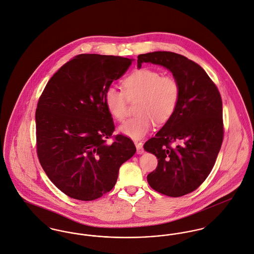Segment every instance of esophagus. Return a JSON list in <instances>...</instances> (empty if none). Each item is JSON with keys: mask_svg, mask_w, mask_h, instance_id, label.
<instances>
[{"mask_svg": "<svg viewBox=\"0 0 254 254\" xmlns=\"http://www.w3.org/2000/svg\"><path fill=\"white\" fill-rule=\"evenodd\" d=\"M135 145L137 147V153L138 154H141L143 153V146H142V143L140 141H135Z\"/></svg>", "mask_w": 254, "mask_h": 254, "instance_id": "esophagus-1", "label": "esophagus"}]
</instances>
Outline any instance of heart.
Instances as JSON below:
<instances>
[{"instance_id":"obj_1","label":"heart","mask_w":254,"mask_h":254,"mask_svg":"<svg viewBox=\"0 0 254 254\" xmlns=\"http://www.w3.org/2000/svg\"><path fill=\"white\" fill-rule=\"evenodd\" d=\"M123 91L115 86L104 92V102L109 114L117 121H123L128 101L138 99L135 113L138 114L120 127L119 131L133 138L144 137L153 127L166 123L174 116L181 99V84L171 74H163L152 68H139L131 71L122 81Z\"/></svg>"}]
</instances>
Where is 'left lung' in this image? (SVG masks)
I'll return each instance as SVG.
<instances>
[{
    "label": "left lung",
    "mask_w": 254,
    "mask_h": 254,
    "mask_svg": "<svg viewBox=\"0 0 254 254\" xmlns=\"http://www.w3.org/2000/svg\"><path fill=\"white\" fill-rule=\"evenodd\" d=\"M143 62L170 69L181 84L176 113L143 144L158 159L155 171L147 175L148 185L164 195L181 197L202 185L216 161L224 136L221 96L204 69L184 55L155 51L138 55V68Z\"/></svg>",
    "instance_id": "obj_1"
}]
</instances>
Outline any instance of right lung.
Masks as SVG:
<instances>
[{"instance_id": "1", "label": "right lung", "mask_w": 254, "mask_h": 254, "mask_svg": "<svg viewBox=\"0 0 254 254\" xmlns=\"http://www.w3.org/2000/svg\"><path fill=\"white\" fill-rule=\"evenodd\" d=\"M131 63L120 56L79 54L53 74L39 99V161L72 199L92 201L110 192L120 166L136 152L131 138L113 135L115 123L104 102L105 90Z\"/></svg>"}]
</instances>
